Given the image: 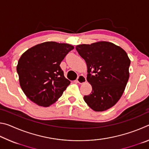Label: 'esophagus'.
<instances>
[{"label":"esophagus","mask_w":149,"mask_h":149,"mask_svg":"<svg viewBox=\"0 0 149 149\" xmlns=\"http://www.w3.org/2000/svg\"><path fill=\"white\" fill-rule=\"evenodd\" d=\"M77 83H79V84H84V83L87 81V79H86V78H85L84 75H80L79 76L77 77Z\"/></svg>","instance_id":"esophagus-1"}]
</instances>
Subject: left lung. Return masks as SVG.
<instances>
[{"label":"left lung","instance_id":"obj_1","mask_svg":"<svg viewBox=\"0 0 149 149\" xmlns=\"http://www.w3.org/2000/svg\"><path fill=\"white\" fill-rule=\"evenodd\" d=\"M75 49L86 62L87 79L92 86L85 102L96 112L109 109L120 100L129 79L131 61L127 53L107 41L79 45Z\"/></svg>","mask_w":149,"mask_h":149}]
</instances>
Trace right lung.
Masks as SVG:
<instances>
[{
  "label": "right lung",
  "instance_id": "right-lung-1",
  "mask_svg": "<svg viewBox=\"0 0 149 149\" xmlns=\"http://www.w3.org/2000/svg\"><path fill=\"white\" fill-rule=\"evenodd\" d=\"M74 49L67 43L48 41L22 54L16 70L20 87L29 100L48 107L61 97L70 81L64 77L60 64Z\"/></svg>",
  "mask_w": 149,
  "mask_h": 149
}]
</instances>
